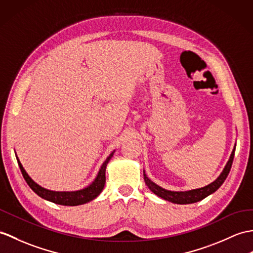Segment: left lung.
Here are the masks:
<instances>
[{"label":"left lung","mask_w":253,"mask_h":253,"mask_svg":"<svg viewBox=\"0 0 253 253\" xmlns=\"http://www.w3.org/2000/svg\"><path fill=\"white\" fill-rule=\"evenodd\" d=\"M234 155H235V148L232 152L230 160H228L224 170H223L222 173L219 175V178L215 181H213L212 183H210L209 185L202 187V189L192 190V191H187V192H171V191L164 190L161 186L156 185L154 182H152L148 177H146L145 172H143L144 182H145V184L149 186V189L152 192L156 194L157 196L166 199V201H168V202H171L174 204L196 203V202L202 201V199L207 197L208 195L212 194L213 192H215L223 184V182L225 181L228 173H230V170L232 168V164H233V160H234Z\"/></svg>","instance_id":"obj_1"}]
</instances>
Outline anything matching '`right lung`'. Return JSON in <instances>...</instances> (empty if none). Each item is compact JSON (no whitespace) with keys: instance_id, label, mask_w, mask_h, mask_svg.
<instances>
[{"instance_id":"right-lung-1","label":"right lung","mask_w":253,"mask_h":253,"mask_svg":"<svg viewBox=\"0 0 253 253\" xmlns=\"http://www.w3.org/2000/svg\"><path fill=\"white\" fill-rule=\"evenodd\" d=\"M113 156V152L111 153L105 162L102 164L101 168H100L97 178L92 183L85 187V189L81 191H75V192H54L46 190L44 187L40 186L39 184L35 183V182L29 177L26 170L23 169L21 163L19 162L18 157H17V162H18V165L20 168V171L25 178L28 185L31 187L32 191L38 194L40 197H42L47 201L52 202L58 205H63V206H78V205H83L88 202L95 199L101 191L103 190V186L105 184V168H107L108 163L110 162L111 158Z\"/></svg>"}]
</instances>
